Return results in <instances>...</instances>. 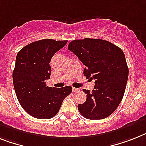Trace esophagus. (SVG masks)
Masks as SVG:
<instances>
[{
	"label": "esophagus",
	"instance_id": "esophagus-1",
	"mask_svg": "<svg viewBox=\"0 0 146 146\" xmlns=\"http://www.w3.org/2000/svg\"><path fill=\"white\" fill-rule=\"evenodd\" d=\"M72 91H73V92H78V91H80V90H79V89H78V88L73 87L72 88Z\"/></svg>",
	"mask_w": 146,
	"mask_h": 146
}]
</instances>
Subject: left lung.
I'll return each instance as SVG.
<instances>
[{"mask_svg": "<svg viewBox=\"0 0 146 146\" xmlns=\"http://www.w3.org/2000/svg\"><path fill=\"white\" fill-rule=\"evenodd\" d=\"M86 66L84 74L95 80L92 92L84 89L86 100L79 112L89 119H103L119 107L125 93L128 68L125 54L118 46L99 38L75 39L68 45Z\"/></svg>", "mask_w": 146, "mask_h": 146, "instance_id": "8db88e82", "label": "left lung"}]
</instances>
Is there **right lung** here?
Here are the masks:
<instances>
[{
  "label": "right lung",
  "instance_id": "1",
  "mask_svg": "<svg viewBox=\"0 0 146 146\" xmlns=\"http://www.w3.org/2000/svg\"><path fill=\"white\" fill-rule=\"evenodd\" d=\"M68 41L41 39L25 46L17 54L13 72L14 89L21 106L33 117L50 119L60 110L66 97L72 91L71 86L49 87L50 60Z\"/></svg>",
  "mask_w": 146,
  "mask_h": 146
}]
</instances>
